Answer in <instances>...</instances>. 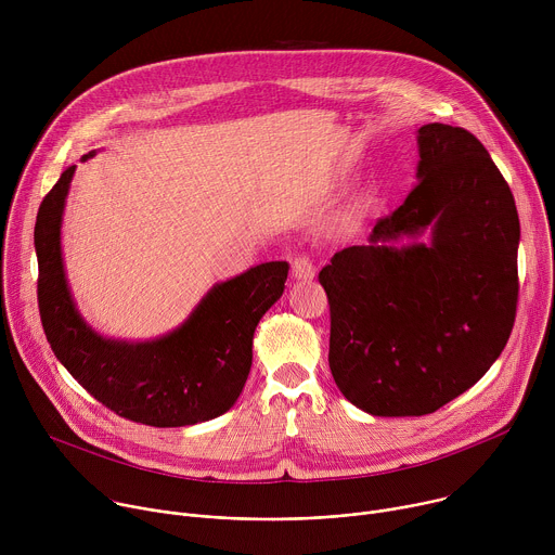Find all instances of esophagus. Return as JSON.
Instances as JSON below:
<instances>
[{"label": "esophagus", "instance_id": "obj_1", "mask_svg": "<svg viewBox=\"0 0 555 555\" xmlns=\"http://www.w3.org/2000/svg\"><path fill=\"white\" fill-rule=\"evenodd\" d=\"M315 274V266L307 255H296L292 259V276L298 281H309Z\"/></svg>", "mask_w": 555, "mask_h": 555}]
</instances>
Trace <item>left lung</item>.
<instances>
[{
    "label": "left lung",
    "mask_w": 555,
    "mask_h": 555,
    "mask_svg": "<svg viewBox=\"0 0 555 555\" xmlns=\"http://www.w3.org/2000/svg\"><path fill=\"white\" fill-rule=\"evenodd\" d=\"M417 184L377 219L369 246L332 257L330 369L375 417L435 413L477 384L505 349L518 305L520 223L488 149L463 127L417 131ZM434 232L430 245L393 246Z\"/></svg>",
    "instance_id": "obj_1"
}]
</instances>
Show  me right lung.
<instances>
[{
    "instance_id": "right-lung-1",
    "label": "right lung",
    "mask_w": 555,
    "mask_h": 555,
    "mask_svg": "<svg viewBox=\"0 0 555 555\" xmlns=\"http://www.w3.org/2000/svg\"><path fill=\"white\" fill-rule=\"evenodd\" d=\"M74 169L67 167L43 197L35 223L39 311L54 356L94 400L125 420L178 428L223 415L244 390L255 330L285 289L287 261L217 283L163 338H103L78 313L63 270L61 221Z\"/></svg>"
}]
</instances>
